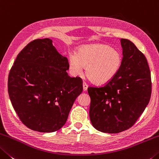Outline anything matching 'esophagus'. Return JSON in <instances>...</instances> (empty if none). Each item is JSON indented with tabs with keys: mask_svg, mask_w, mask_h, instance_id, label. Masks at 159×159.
<instances>
[{
	"mask_svg": "<svg viewBox=\"0 0 159 159\" xmlns=\"http://www.w3.org/2000/svg\"><path fill=\"white\" fill-rule=\"evenodd\" d=\"M87 88H88V84L85 82H83V90L87 91Z\"/></svg>",
	"mask_w": 159,
	"mask_h": 159,
	"instance_id": "34e87169",
	"label": "esophagus"
}]
</instances>
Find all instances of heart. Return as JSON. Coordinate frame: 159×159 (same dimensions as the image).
<instances>
[{
	"instance_id": "obj_1",
	"label": "heart",
	"mask_w": 159,
	"mask_h": 159,
	"mask_svg": "<svg viewBox=\"0 0 159 159\" xmlns=\"http://www.w3.org/2000/svg\"><path fill=\"white\" fill-rule=\"evenodd\" d=\"M70 69L75 75H86L96 84H105L113 80L118 73L123 63L120 52L110 46L95 43L82 46L77 54L72 53L69 58Z\"/></svg>"
}]
</instances>
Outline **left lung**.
Returning a JSON list of instances; mask_svg holds the SVG:
<instances>
[{
    "instance_id": "left-lung-1",
    "label": "left lung",
    "mask_w": 159,
    "mask_h": 159,
    "mask_svg": "<svg viewBox=\"0 0 159 159\" xmlns=\"http://www.w3.org/2000/svg\"><path fill=\"white\" fill-rule=\"evenodd\" d=\"M120 41L123 57L118 73L107 84L87 89L90 120L94 128L106 133H118L133 126L152 95L147 58L132 41Z\"/></svg>"
}]
</instances>
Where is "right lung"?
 Listing matches in <instances>:
<instances>
[{"mask_svg": "<svg viewBox=\"0 0 159 159\" xmlns=\"http://www.w3.org/2000/svg\"><path fill=\"white\" fill-rule=\"evenodd\" d=\"M68 60L46 38L29 43L10 70L7 91L22 123L32 130L52 132L66 123L82 80L70 77Z\"/></svg>", "mask_w": 159, "mask_h": 159, "instance_id": "right-lung-1", "label": "right lung"}]
</instances>
